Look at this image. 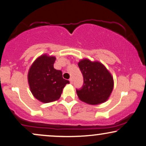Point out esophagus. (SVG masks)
Returning <instances> with one entry per match:
<instances>
[{
	"label": "esophagus",
	"mask_w": 146,
	"mask_h": 146,
	"mask_svg": "<svg viewBox=\"0 0 146 146\" xmlns=\"http://www.w3.org/2000/svg\"><path fill=\"white\" fill-rule=\"evenodd\" d=\"M69 80H70V82L71 84H72V83H73V79H72V78H70L69 79Z\"/></svg>",
	"instance_id": "obj_1"
}]
</instances>
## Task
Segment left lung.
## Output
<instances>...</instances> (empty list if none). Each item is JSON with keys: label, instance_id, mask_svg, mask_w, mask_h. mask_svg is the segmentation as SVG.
Here are the masks:
<instances>
[{"label": "left lung", "instance_id": "1", "mask_svg": "<svg viewBox=\"0 0 146 146\" xmlns=\"http://www.w3.org/2000/svg\"><path fill=\"white\" fill-rule=\"evenodd\" d=\"M78 67L83 76L82 86L76 88L81 101L90 105L103 103L109 97L113 88V78L107 68L100 62L84 59Z\"/></svg>", "mask_w": 146, "mask_h": 146}]
</instances>
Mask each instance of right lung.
Returning <instances> with one entry per match:
<instances>
[{"label":"right lung","mask_w":146,"mask_h":146,"mask_svg":"<svg viewBox=\"0 0 146 146\" xmlns=\"http://www.w3.org/2000/svg\"><path fill=\"white\" fill-rule=\"evenodd\" d=\"M55 60V57L41 56L33 62L28 74L32 94L43 103L58 100L64 86L70 83L63 78L61 70L54 68Z\"/></svg>","instance_id":"add662e5"}]
</instances>
